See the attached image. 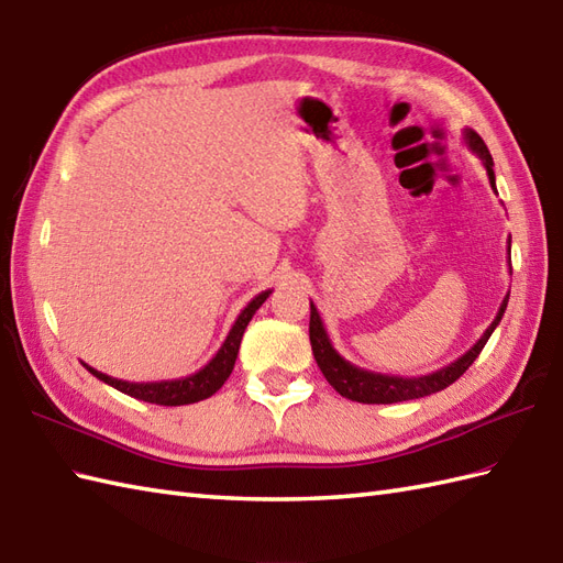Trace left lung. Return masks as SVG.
I'll use <instances>...</instances> for the list:
<instances>
[{
	"mask_svg": "<svg viewBox=\"0 0 563 563\" xmlns=\"http://www.w3.org/2000/svg\"><path fill=\"white\" fill-rule=\"evenodd\" d=\"M462 140H465V144L472 148V152L479 156L486 176H489L492 190L496 192L494 158L489 154V148H486L484 140L474 130L462 132ZM508 262H510V239H508ZM508 296L510 294H506L504 303H501V308H498L494 322L484 330V334L467 349L465 354L455 358L453 364H448V366L433 371V373H427V376L402 378V376H387V373H376V371H366V368L354 366L352 361H346L332 346L330 334H328V330H324V322L318 313V308L313 306V301H310V346H313V356L318 361L322 376L328 378V383L342 397L354 399V402H364V405L407 402V399H419V397H427V395L445 390L448 385H453L462 376V373H465L474 364V358L479 356L484 344L489 342V336L496 330V324L501 322V318L506 313V306H508Z\"/></svg>",
	"mask_w": 563,
	"mask_h": 563,
	"instance_id": "1",
	"label": "left lung"
}]
</instances>
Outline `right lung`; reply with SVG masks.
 Masks as SVG:
<instances>
[{"label": "right lung", "mask_w": 563, "mask_h": 563, "mask_svg": "<svg viewBox=\"0 0 563 563\" xmlns=\"http://www.w3.org/2000/svg\"><path fill=\"white\" fill-rule=\"evenodd\" d=\"M272 294V289L257 294L253 301H250L241 316L235 318L233 328L229 330L227 340H223L219 352L211 356V361L207 366H202L199 371L190 373V376H183L176 380H154V383H130V380H120L112 378L108 373H101L91 368L89 364H84V368L96 376L98 380L108 383L115 390L142 399V402H152V405H164V407H180V405H192L199 402V399H207L214 395L219 387L227 383V378L231 376V371L235 366V358H239V349H241V340L243 332L247 328V322L253 320L255 310L267 301Z\"/></svg>", "instance_id": "add662e5"}]
</instances>
